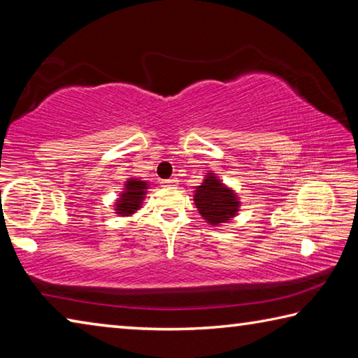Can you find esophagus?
<instances>
[{
	"label": "esophagus",
	"mask_w": 358,
	"mask_h": 358,
	"mask_svg": "<svg viewBox=\"0 0 358 358\" xmlns=\"http://www.w3.org/2000/svg\"><path fill=\"white\" fill-rule=\"evenodd\" d=\"M164 186H167V187H177L178 186V178H169V180H166L164 181Z\"/></svg>",
	"instance_id": "1"
}]
</instances>
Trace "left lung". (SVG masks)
Here are the masks:
<instances>
[{"label":"left lung","mask_w":358,"mask_h":358,"mask_svg":"<svg viewBox=\"0 0 358 358\" xmlns=\"http://www.w3.org/2000/svg\"><path fill=\"white\" fill-rule=\"evenodd\" d=\"M194 203L210 226H221L234 220L240 211V199L232 187L208 171L201 186L194 191Z\"/></svg>","instance_id":"obj_1"}]
</instances>
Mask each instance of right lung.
<instances>
[{"label": "right lung", "mask_w": 358, "mask_h": 358, "mask_svg": "<svg viewBox=\"0 0 358 358\" xmlns=\"http://www.w3.org/2000/svg\"><path fill=\"white\" fill-rule=\"evenodd\" d=\"M148 181L131 177L124 181L123 191L120 192L117 201H115V213L118 216H132L137 210L142 208L145 196L148 192Z\"/></svg>", "instance_id": "add662e5"}]
</instances>
